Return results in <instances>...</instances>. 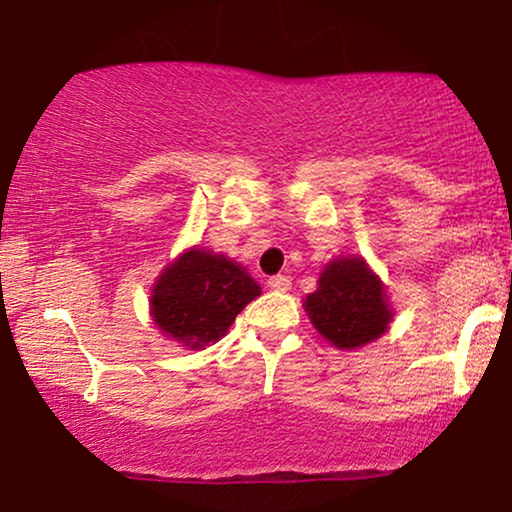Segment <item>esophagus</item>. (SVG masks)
I'll list each match as a JSON object with an SVG mask.
<instances>
[{
  "label": "esophagus",
  "instance_id": "1",
  "mask_svg": "<svg viewBox=\"0 0 512 512\" xmlns=\"http://www.w3.org/2000/svg\"><path fill=\"white\" fill-rule=\"evenodd\" d=\"M267 286L271 290H278V293H286V290H290V278L283 276V274H276V276L269 278Z\"/></svg>",
  "mask_w": 512,
  "mask_h": 512
}]
</instances>
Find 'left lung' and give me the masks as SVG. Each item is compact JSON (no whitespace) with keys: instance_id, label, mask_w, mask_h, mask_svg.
<instances>
[{"instance_id":"1","label":"left lung","mask_w":512,"mask_h":512,"mask_svg":"<svg viewBox=\"0 0 512 512\" xmlns=\"http://www.w3.org/2000/svg\"><path fill=\"white\" fill-rule=\"evenodd\" d=\"M314 328L338 349L378 340L392 321L385 286L361 257H340L319 276V288L304 300Z\"/></svg>"}]
</instances>
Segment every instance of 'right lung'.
I'll return each mask as SVG.
<instances>
[{"label":"right lung","instance_id":"right-lung-1","mask_svg":"<svg viewBox=\"0 0 512 512\" xmlns=\"http://www.w3.org/2000/svg\"><path fill=\"white\" fill-rule=\"evenodd\" d=\"M262 290L241 264L210 250L189 248L163 269L153 286L151 314L167 338L200 349L229 331Z\"/></svg>","mask_w":512,"mask_h":512}]
</instances>
